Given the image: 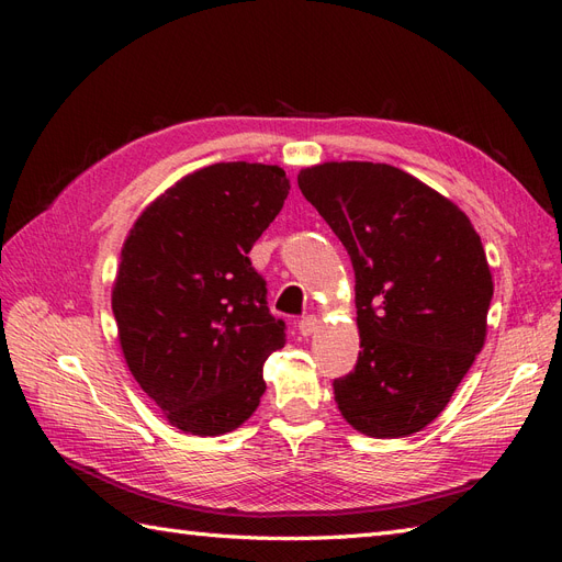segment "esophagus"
Returning a JSON list of instances; mask_svg holds the SVG:
<instances>
[{"label":"esophagus","instance_id":"esophagus-1","mask_svg":"<svg viewBox=\"0 0 562 562\" xmlns=\"http://www.w3.org/2000/svg\"><path fill=\"white\" fill-rule=\"evenodd\" d=\"M316 328H318V318H316L314 314L304 316V318L297 323V330H300L304 337H310L312 333H316Z\"/></svg>","mask_w":562,"mask_h":562}]
</instances>
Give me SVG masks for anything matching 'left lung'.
Masks as SVG:
<instances>
[{"instance_id": "left-lung-1", "label": "left lung", "mask_w": 562, "mask_h": 562, "mask_svg": "<svg viewBox=\"0 0 562 562\" xmlns=\"http://www.w3.org/2000/svg\"><path fill=\"white\" fill-rule=\"evenodd\" d=\"M300 192L356 274V368L333 382L339 413L372 438L431 424L485 342L492 277L481 236L452 201L401 168L330 161Z\"/></svg>"}]
</instances>
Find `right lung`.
<instances>
[{
    "label": "right lung",
    "instance_id": "1",
    "mask_svg": "<svg viewBox=\"0 0 562 562\" xmlns=\"http://www.w3.org/2000/svg\"><path fill=\"white\" fill-rule=\"evenodd\" d=\"M288 192L279 166H206L151 203L122 248L119 342L135 382L187 434H227L260 405L285 323L248 252Z\"/></svg>",
    "mask_w": 562,
    "mask_h": 562
}]
</instances>
